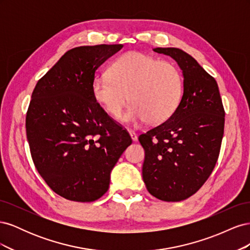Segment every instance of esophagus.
<instances>
[{
  "instance_id": "1",
  "label": "esophagus",
  "mask_w": 250,
  "mask_h": 250,
  "mask_svg": "<svg viewBox=\"0 0 250 250\" xmlns=\"http://www.w3.org/2000/svg\"><path fill=\"white\" fill-rule=\"evenodd\" d=\"M129 134H130V137H131V139H132L133 142H137V141H138V135H137V133H135L134 131L129 130Z\"/></svg>"
}]
</instances>
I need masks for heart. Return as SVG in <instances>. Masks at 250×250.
Masks as SVG:
<instances>
[{
	"label": "heart",
	"instance_id": "obj_1",
	"mask_svg": "<svg viewBox=\"0 0 250 250\" xmlns=\"http://www.w3.org/2000/svg\"><path fill=\"white\" fill-rule=\"evenodd\" d=\"M184 93V78L178 67L145 53L130 51L118 57L108 74L92 83L96 102L110 116L119 118L128 102L125 122L167 121L176 110Z\"/></svg>",
	"mask_w": 250,
	"mask_h": 250
}]
</instances>
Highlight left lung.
I'll return each instance as SVG.
<instances>
[{"instance_id":"left-lung-1","label":"left lung","mask_w":250,"mask_h":250,"mask_svg":"<svg viewBox=\"0 0 250 250\" xmlns=\"http://www.w3.org/2000/svg\"><path fill=\"white\" fill-rule=\"evenodd\" d=\"M172 57L184 77L176 110L139 137L145 150L143 180L164 201H181L197 192L213 172L224 132V108L214 77L185 51L155 48Z\"/></svg>"}]
</instances>
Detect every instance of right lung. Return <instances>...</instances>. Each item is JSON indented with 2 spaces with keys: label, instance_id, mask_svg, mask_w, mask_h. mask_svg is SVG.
<instances>
[{
  "label": "right lung",
  "instance_id": "right-lung-1",
  "mask_svg": "<svg viewBox=\"0 0 250 250\" xmlns=\"http://www.w3.org/2000/svg\"><path fill=\"white\" fill-rule=\"evenodd\" d=\"M122 48L97 44L67 51L32 93L26 116L32 160L47 185L65 199H99L132 143L92 94L97 69Z\"/></svg>",
  "mask_w": 250,
  "mask_h": 250
}]
</instances>
